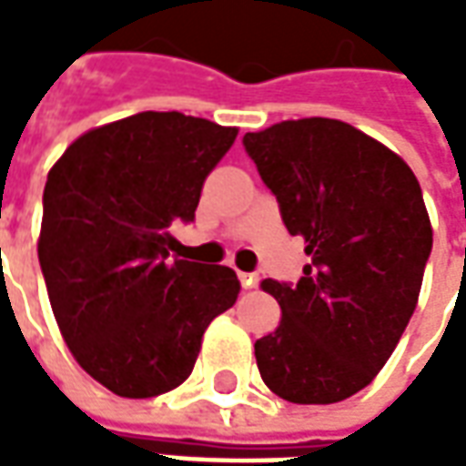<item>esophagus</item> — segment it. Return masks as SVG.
I'll return each mask as SVG.
<instances>
[{"label":"esophagus","instance_id":"esophagus-1","mask_svg":"<svg viewBox=\"0 0 466 466\" xmlns=\"http://www.w3.org/2000/svg\"><path fill=\"white\" fill-rule=\"evenodd\" d=\"M239 279H242L244 289H252V287H257V282H259V277L252 272H239Z\"/></svg>","mask_w":466,"mask_h":466}]
</instances>
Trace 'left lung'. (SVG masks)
Wrapping results in <instances>:
<instances>
[{"mask_svg":"<svg viewBox=\"0 0 466 466\" xmlns=\"http://www.w3.org/2000/svg\"><path fill=\"white\" fill-rule=\"evenodd\" d=\"M244 149L302 237L304 277L264 279L282 322L254 344L264 384L294 404H334L387 364L420 299L431 222L410 164L339 119L244 134Z\"/></svg>","mask_w":466,"mask_h":466,"instance_id":"left-lung-1","label":"left lung"}]
</instances>
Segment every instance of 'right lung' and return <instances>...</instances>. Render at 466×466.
Instances as JSON below:
<instances>
[{
    "mask_svg": "<svg viewBox=\"0 0 466 466\" xmlns=\"http://www.w3.org/2000/svg\"><path fill=\"white\" fill-rule=\"evenodd\" d=\"M237 132L139 112L76 137L49 169L36 242L49 304L76 364L119 397L179 387L209 322L237 302L234 269L169 259V224L192 222Z\"/></svg>",
    "mask_w": 466,
    "mask_h": 466,
    "instance_id": "right-lung-1",
    "label": "right lung"
}]
</instances>
